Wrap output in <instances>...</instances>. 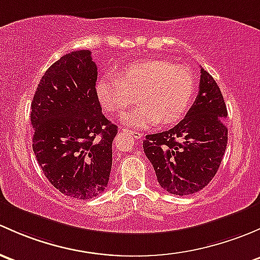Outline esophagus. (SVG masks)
Listing matches in <instances>:
<instances>
[{
    "instance_id": "obj_1",
    "label": "esophagus",
    "mask_w": 260,
    "mask_h": 260,
    "mask_svg": "<svg viewBox=\"0 0 260 260\" xmlns=\"http://www.w3.org/2000/svg\"><path fill=\"white\" fill-rule=\"evenodd\" d=\"M122 131L126 134H129V135L133 136L134 139H136V140H140L141 138H143V134L139 133V131H135V130H129V129H122Z\"/></svg>"
}]
</instances>
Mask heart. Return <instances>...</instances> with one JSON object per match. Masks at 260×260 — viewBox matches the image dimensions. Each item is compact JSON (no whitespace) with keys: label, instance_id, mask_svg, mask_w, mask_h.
Wrapping results in <instances>:
<instances>
[{"label":"heart","instance_id":"obj_1","mask_svg":"<svg viewBox=\"0 0 260 260\" xmlns=\"http://www.w3.org/2000/svg\"><path fill=\"white\" fill-rule=\"evenodd\" d=\"M197 82L192 72L164 60H139L121 75H106L96 82V96L109 114H120L133 105L135 95L140 105L121 117L125 126L173 125L191 106Z\"/></svg>","mask_w":260,"mask_h":260}]
</instances>
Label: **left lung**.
I'll return each mask as SVG.
<instances>
[{
  "label": "left lung",
  "mask_w": 260,
  "mask_h": 260,
  "mask_svg": "<svg viewBox=\"0 0 260 260\" xmlns=\"http://www.w3.org/2000/svg\"><path fill=\"white\" fill-rule=\"evenodd\" d=\"M226 105L213 76L200 68L199 92L183 120L162 133L146 135L144 152L162 189L190 195L210 183L228 143Z\"/></svg>",
  "instance_id": "8db88e82"
}]
</instances>
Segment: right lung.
I'll use <instances>...</instances> for the list:
<instances>
[{
    "mask_svg": "<svg viewBox=\"0 0 260 260\" xmlns=\"http://www.w3.org/2000/svg\"><path fill=\"white\" fill-rule=\"evenodd\" d=\"M96 80L90 51H72L47 69L31 104L37 162L58 191L80 200L108 186L117 134L101 112Z\"/></svg>",
    "mask_w": 260,
    "mask_h": 260,
    "instance_id": "add662e5",
    "label": "right lung"
}]
</instances>
